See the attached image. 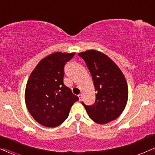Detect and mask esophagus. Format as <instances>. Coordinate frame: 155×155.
Instances as JSON below:
<instances>
[{
  "label": "esophagus",
  "instance_id": "esophagus-1",
  "mask_svg": "<svg viewBox=\"0 0 155 155\" xmlns=\"http://www.w3.org/2000/svg\"><path fill=\"white\" fill-rule=\"evenodd\" d=\"M78 97H79V100H80V101H81V98H82V94H79V95H78Z\"/></svg>",
  "mask_w": 155,
  "mask_h": 155
}]
</instances>
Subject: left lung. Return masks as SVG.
Segmentation results:
<instances>
[{"mask_svg":"<svg viewBox=\"0 0 155 155\" xmlns=\"http://www.w3.org/2000/svg\"><path fill=\"white\" fill-rule=\"evenodd\" d=\"M92 76L97 92L95 102L86 105L89 118L99 124H105L120 116L128 101V89L125 76L107 55L94 50L79 53Z\"/></svg>","mask_w":155,"mask_h":155,"instance_id":"8db88e82","label":"left lung"}]
</instances>
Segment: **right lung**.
<instances>
[{
  "instance_id": "1",
  "label": "right lung",
  "mask_w": 155,
  "mask_h": 155,
  "mask_svg": "<svg viewBox=\"0 0 155 155\" xmlns=\"http://www.w3.org/2000/svg\"><path fill=\"white\" fill-rule=\"evenodd\" d=\"M75 53L57 52L39 62L28 79L25 102L31 116L39 124L54 128L62 124L71 107L79 100L63 84L64 66Z\"/></svg>"
}]
</instances>
